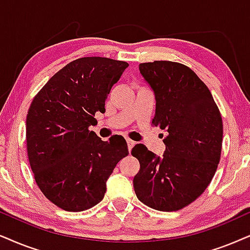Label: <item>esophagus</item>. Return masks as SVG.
I'll return each instance as SVG.
<instances>
[{
    "label": "esophagus",
    "instance_id": "esophagus-1",
    "mask_svg": "<svg viewBox=\"0 0 250 250\" xmlns=\"http://www.w3.org/2000/svg\"><path fill=\"white\" fill-rule=\"evenodd\" d=\"M127 144H128V148H129V151H131V148L134 147V145L136 144L134 141H131V140H127Z\"/></svg>",
    "mask_w": 250,
    "mask_h": 250
}]
</instances>
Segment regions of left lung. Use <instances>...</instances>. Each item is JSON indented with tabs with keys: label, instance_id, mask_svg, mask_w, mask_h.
Listing matches in <instances>:
<instances>
[{
	"label": "left lung",
	"instance_id": "left-lung-1",
	"mask_svg": "<svg viewBox=\"0 0 250 250\" xmlns=\"http://www.w3.org/2000/svg\"><path fill=\"white\" fill-rule=\"evenodd\" d=\"M140 71L154 92V127L167 131L163 157L136 144L140 162L136 196L159 211L183 209L203 194L220 160L223 120L212 94L187 65L172 61L141 63Z\"/></svg>",
	"mask_w": 250,
	"mask_h": 250
}]
</instances>
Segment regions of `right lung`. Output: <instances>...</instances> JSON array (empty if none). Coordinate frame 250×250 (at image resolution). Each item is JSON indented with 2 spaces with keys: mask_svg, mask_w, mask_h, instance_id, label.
<instances>
[{
  "mask_svg": "<svg viewBox=\"0 0 250 250\" xmlns=\"http://www.w3.org/2000/svg\"><path fill=\"white\" fill-rule=\"evenodd\" d=\"M125 61L90 56L68 63L34 97L26 116L28 162L38 187L62 210L94 207L106 181L128 156L125 138L102 141L88 128L105 113L113 85L128 67Z\"/></svg>",
  "mask_w": 250,
  "mask_h": 250,
  "instance_id": "obj_1",
  "label": "right lung"
}]
</instances>
